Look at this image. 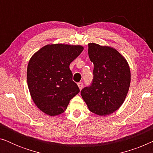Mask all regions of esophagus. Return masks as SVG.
<instances>
[{
	"mask_svg": "<svg viewBox=\"0 0 153 153\" xmlns=\"http://www.w3.org/2000/svg\"><path fill=\"white\" fill-rule=\"evenodd\" d=\"M78 86H79V89L81 90V89L83 88V83H81V82L78 83Z\"/></svg>",
	"mask_w": 153,
	"mask_h": 153,
	"instance_id": "34e87169",
	"label": "esophagus"
}]
</instances>
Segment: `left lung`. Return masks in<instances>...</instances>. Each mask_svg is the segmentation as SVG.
Listing matches in <instances>:
<instances>
[{
  "mask_svg": "<svg viewBox=\"0 0 153 153\" xmlns=\"http://www.w3.org/2000/svg\"><path fill=\"white\" fill-rule=\"evenodd\" d=\"M88 56L94 65L93 79L81 95L91 112L106 116L125 101L131 80L129 65L114 48L95 43L88 44Z\"/></svg>",
  "mask_w": 153,
  "mask_h": 153,
  "instance_id": "left-lung-1",
  "label": "left lung"
}]
</instances>
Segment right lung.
<instances>
[{
    "label": "right lung",
    "mask_w": 153,
    "mask_h": 153,
    "mask_svg": "<svg viewBox=\"0 0 153 153\" xmlns=\"http://www.w3.org/2000/svg\"><path fill=\"white\" fill-rule=\"evenodd\" d=\"M83 47L62 44L47 45L29 60L27 82L31 97L42 111L51 116L62 114L79 93L70 65Z\"/></svg>",
    "instance_id": "1"
}]
</instances>
